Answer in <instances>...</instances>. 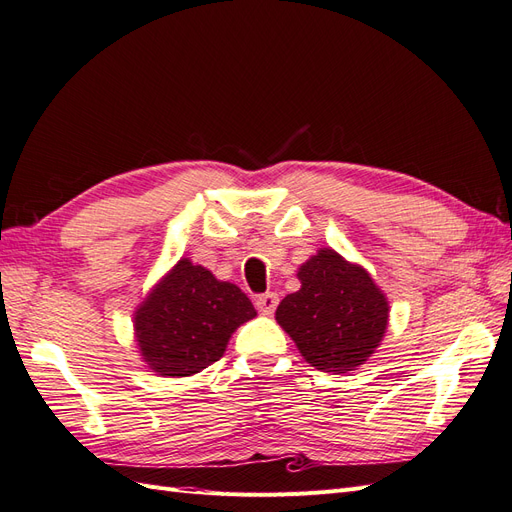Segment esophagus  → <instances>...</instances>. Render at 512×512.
I'll use <instances>...</instances> for the list:
<instances>
[{
    "instance_id": "34e87169",
    "label": "esophagus",
    "mask_w": 512,
    "mask_h": 512,
    "mask_svg": "<svg viewBox=\"0 0 512 512\" xmlns=\"http://www.w3.org/2000/svg\"><path fill=\"white\" fill-rule=\"evenodd\" d=\"M277 301H280V299H277L275 292H267V294H260V297L256 299V307L260 309V314L271 316L275 312Z\"/></svg>"
}]
</instances>
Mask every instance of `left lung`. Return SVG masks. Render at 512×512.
I'll return each mask as SVG.
<instances>
[{
	"label": "left lung",
	"instance_id": "obj_1",
	"mask_svg": "<svg viewBox=\"0 0 512 512\" xmlns=\"http://www.w3.org/2000/svg\"><path fill=\"white\" fill-rule=\"evenodd\" d=\"M297 277L301 288L277 305V324L312 367L333 374L359 369L389 327L386 294L367 269L331 247L309 256Z\"/></svg>",
	"mask_w": 512,
	"mask_h": 512
}]
</instances>
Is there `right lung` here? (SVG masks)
<instances>
[{"label":"right lung","instance_id":"right-lung-1","mask_svg":"<svg viewBox=\"0 0 512 512\" xmlns=\"http://www.w3.org/2000/svg\"><path fill=\"white\" fill-rule=\"evenodd\" d=\"M252 318L239 286L181 258L134 309V342L153 374L185 378L222 359L232 333Z\"/></svg>","mask_w":512,"mask_h":512}]
</instances>
